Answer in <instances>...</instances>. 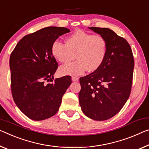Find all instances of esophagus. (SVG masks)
I'll use <instances>...</instances> for the list:
<instances>
[{"instance_id": "obj_1", "label": "esophagus", "mask_w": 149, "mask_h": 149, "mask_svg": "<svg viewBox=\"0 0 149 149\" xmlns=\"http://www.w3.org/2000/svg\"><path fill=\"white\" fill-rule=\"evenodd\" d=\"M78 79H79L78 77H72V80L73 81H78Z\"/></svg>"}]
</instances>
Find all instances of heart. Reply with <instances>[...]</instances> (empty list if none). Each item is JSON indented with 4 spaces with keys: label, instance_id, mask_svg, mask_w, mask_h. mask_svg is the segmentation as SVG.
<instances>
[{
    "label": "heart",
    "instance_id": "1",
    "mask_svg": "<svg viewBox=\"0 0 149 149\" xmlns=\"http://www.w3.org/2000/svg\"><path fill=\"white\" fill-rule=\"evenodd\" d=\"M66 44L59 41L53 42L51 52L58 62L68 63L75 58L77 61L63 65L59 69L62 75L76 76L97 70L104 62L107 52V43L104 38L77 30L66 38Z\"/></svg>",
    "mask_w": 149,
    "mask_h": 149
}]
</instances>
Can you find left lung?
Returning a JSON list of instances; mask_svg holds the SVG:
<instances>
[{
    "mask_svg": "<svg viewBox=\"0 0 149 149\" xmlns=\"http://www.w3.org/2000/svg\"><path fill=\"white\" fill-rule=\"evenodd\" d=\"M105 39V60L97 70L80 77L79 101L87 117L105 121L115 116L125 104L131 93L134 58L131 46L107 28L89 27Z\"/></svg>",
    "mask_w": 149,
    "mask_h": 149,
    "instance_id": "obj_1",
    "label": "left lung"
}]
</instances>
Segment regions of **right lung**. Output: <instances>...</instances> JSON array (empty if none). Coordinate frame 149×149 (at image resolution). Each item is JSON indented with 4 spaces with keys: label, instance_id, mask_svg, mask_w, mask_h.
<instances>
[{
    "label": "right lung",
    "instance_id": "1",
    "mask_svg": "<svg viewBox=\"0 0 149 149\" xmlns=\"http://www.w3.org/2000/svg\"><path fill=\"white\" fill-rule=\"evenodd\" d=\"M70 32L64 27L44 28L24 36L10 55L13 100L21 111L34 121L54 116L72 84L69 75L53 81L58 65L51 52L53 42ZM45 81L51 83L46 84Z\"/></svg>",
    "mask_w": 149,
    "mask_h": 149
}]
</instances>
